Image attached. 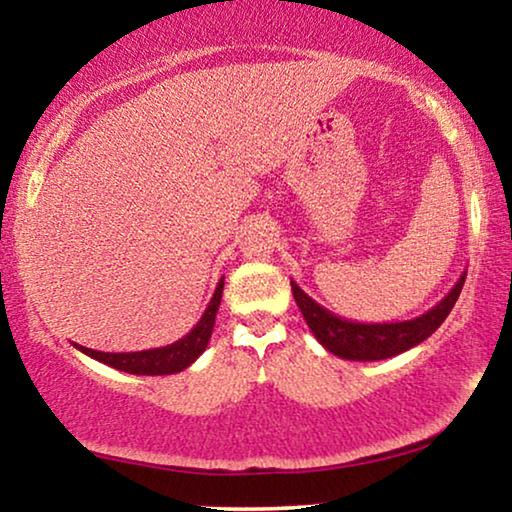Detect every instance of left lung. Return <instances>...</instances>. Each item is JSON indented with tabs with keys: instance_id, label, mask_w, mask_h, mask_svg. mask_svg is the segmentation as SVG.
<instances>
[{
	"instance_id": "left-lung-1",
	"label": "left lung",
	"mask_w": 512,
	"mask_h": 512,
	"mask_svg": "<svg viewBox=\"0 0 512 512\" xmlns=\"http://www.w3.org/2000/svg\"><path fill=\"white\" fill-rule=\"evenodd\" d=\"M464 282L466 272L452 286V291L438 305H433L429 312L408 321H389V324H361V321L338 317V314L326 310L317 300L307 296L296 282H291V291L314 338L328 352L347 361H382L389 359V356L408 352V349L417 347L419 342L429 338L447 319V314L452 312L461 289H464Z\"/></svg>"
}]
</instances>
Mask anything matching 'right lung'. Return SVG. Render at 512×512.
<instances>
[{"mask_svg": "<svg viewBox=\"0 0 512 512\" xmlns=\"http://www.w3.org/2000/svg\"><path fill=\"white\" fill-rule=\"evenodd\" d=\"M221 293H223V279L216 284V291L212 300H209L205 314H202L198 324L191 328V333H186L184 338L172 342V345L156 347V349H144V352H97V349H88L76 345L74 347L83 352L90 359L107 363V366L123 370V373L130 375H172L181 373V370L191 366V363L198 359V356L207 349V342L212 338L216 312H219L221 305Z\"/></svg>", "mask_w": 512, "mask_h": 512, "instance_id": "obj_1", "label": "right lung"}]
</instances>
